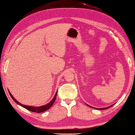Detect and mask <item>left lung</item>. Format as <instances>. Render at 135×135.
Segmentation results:
<instances>
[{"instance_id":"left-lung-1","label":"left lung","mask_w":135,"mask_h":135,"mask_svg":"<svg viewBox=\"0 0 135 135\" xmlns=\"http://www.w3.org/2000/svg\"><path fill=\"white\" fill-rule=\"evenodd\" d=\"M114 105V104H113V105H111V106H109V107H106V108H94V107H91V106H90V105H87L88 106H89L90 107H91V108H95V109H100V110H103V109H107V108H110V107H112Z\"/></svg>"}]
</instances>
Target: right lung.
I'll use <instances>...</instances> for the list:
<instances>
[{"mask_svg": "<svg viewBox=\"0 0 135 135\" xmlns=\"http://www.w3.org/2000/svg\"><path fill=\"white\" fill-rule=\"evenodd\" d=\"M9 93L10 94V95L11 96V97H12L13 100L15 101V103L18 104V105H20V106L23 107V108L27 109V110H28V111L35 112V113H40V112H42L44 111H45L47 109L50 108L52 106V105L54 104L56 98V95H57V92H56L55 95V97H54L53 99H52V100L51 101H50L49 103H48L47 104H46V105L41 106V107H33V106H28V105H23V104H22L19 102H18V101L13 97V96L12 95V94H11L10 92L9 91Z\"/></svg>", "mask_w": 135, "mask_h": 135, "instance_id": "right-lung-1", "label": "right lung"}]
</instances>
